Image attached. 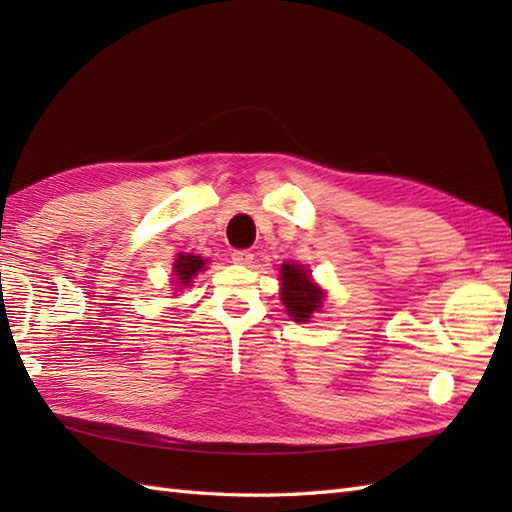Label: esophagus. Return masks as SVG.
<instances>
[{"instance_id":"34e87169","label":"esophagus","mask_w":512,"mask_h":512,"mask_svg":"<svg viewBox=\"0 0 512 512\" xmlns=\"http://www.w3.org/2000/svg\"><path fill=\"white\" fill-rule=\"evenodd\" d=\"M253 253H250V250H233V255H231V259L235 264H242V266H248V264H253Z\"/></svg>"}]
</instances>
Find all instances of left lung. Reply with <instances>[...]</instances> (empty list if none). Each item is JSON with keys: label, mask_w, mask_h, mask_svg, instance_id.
I'll return each mask as SVG.
<instances>
[{"label": "left lung", "mask_w": 512, "mask_h": 512, "mask_svg": "<svg viewBox=\"0 0 512 512\" xmlns=\"http://www.w3.org/2000/svg\"><path fill=\"white\" fill-rule=\"evenodd\" d=\"M281 292L279 297L284 301L288 317L297 323H308L314 312H319L325 301V290L314 284L310 270L297 264H284L279 270Z\"/></svg>", "instance_id": "obj_1"}]
</instances>
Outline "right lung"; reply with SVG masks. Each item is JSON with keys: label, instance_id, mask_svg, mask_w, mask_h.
<instances>
[{"label": "right lung", "instance_id": "add662e5", "mask_svg": "<svg viewBox=\"0 0 512 512\" xmlns=\"http://www.w3.org/2000/svg\"><path fill=\"white\" fill-rule=\"evenodd\" d=\"M204 270V259L198 255H184L180 253L173 262V277H176L178 286H189L193 277Z\"/></svg>", "mask_w": 512, "mask_h": 512}]
</instances>
